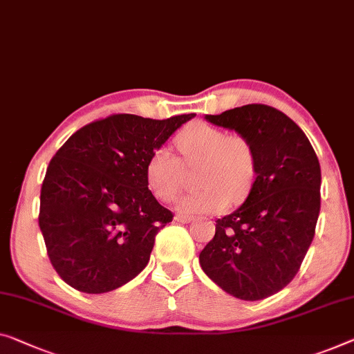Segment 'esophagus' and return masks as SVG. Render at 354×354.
<instances>
[{
  "mask_svg": "<svg viewBox=\"0 0 354 354\" xmlns=\"http://www.w3.org/2000/svg\"><path fill=\"white\" fill-rule=\"evenodd\" d=\"M175 219L181 224H187V223H191V221H194L192 216H186V214H176Z\"/></svg>",
  "mask_w": 354,
  "mask_h": 354,
  "instance_id": "obj_1",
  "label": "esophagus"
}]
</instances>
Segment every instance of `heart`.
I'll list each match as a JSON object with an SVG mask.
<instances>
[{"instance_id": "1", "label": "heart", "mask_w": 354, "mask_h": 354, "mask_svg": "<svg viewBox=\"0 0 354 354\" xmlns=\"http://www.w3.org/2000/svg\"><path fill=\"white\" fill-rule=\"evenodd\" d=\"M175 146L187 167L200 163L198 191L178 198L176 208L184 214L214 213L240 202L250 194L256 179L254 146L245 135L227 133L207 122H192L175 136ZM146 184L162 202H171L184 181L183 162L167 147L152 152L146 163Z\"/></svg>"}]
</instances>
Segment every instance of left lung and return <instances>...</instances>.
I'll return each mask as SVG.
<instances>
[{
  "label": "left lung",
  "mask_w": 354,
  "mask_h": 354,
  "mask_svg": "<svg viewBox=\"0 0 354 354\" xmlns=\"http://www.w3.org/2000/svg\"><path fill=\"white\" fill-rule=\"evenodd\" d=\"M205 119L245 135L254 146L257 171L245 203L216 221L200 266L236 299L270 297L297 275L313 241L321 207L318 157L302 129L267 104Z\"/></svg>",
  "instance_id": "left-lung-1"
}]
</instances>
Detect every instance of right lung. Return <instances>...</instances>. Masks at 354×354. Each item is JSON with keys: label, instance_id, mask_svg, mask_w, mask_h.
<instances>
[{"label": "right lung", "instance_id": "1", "mask_svg": "<svg viewBox=\"0 0 354 354\" xmlns=\"http://www.w3.org/2000/svg\"><path fill=\"white\" fill-rule=\"evenodd\" d=\"M194 115L113 114L84 125L55 152L38 219L47 256L66 284L109 292L147 266L156 235L173 213L147 187L146 163Z\"/></svg>", "mask_w": 354, "mask_h": 354}]
</instances>
